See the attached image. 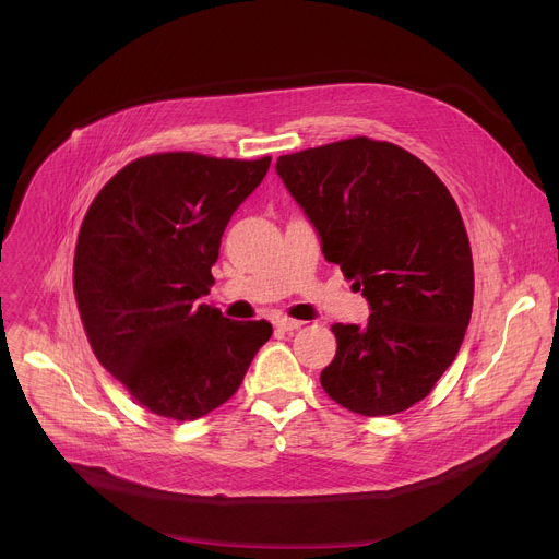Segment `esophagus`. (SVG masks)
I'll return each instance as SVG.
<instances>
[{
	"label": "esophagus",
	"mask_w": 559,
	"mask_h": 559,
	"mask_svg": "<svg viewBox=\"0 0 559 559\" xmlns=\"http://www.w3.org/2000/svg\"><path fill=\"white\" fill-rule=\"evenodd\" d=\"M274 325H276L278 330H283V332H294V330H298V328L302 325V321H296V319H287V317H281V319H276V321H274Z\"/></svg>",
	"instance_id": "obj_1"
}]
</instances>
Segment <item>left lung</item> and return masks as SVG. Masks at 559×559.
<instances>
[{"mask_svg": "<svg viewBox=\"0 0 559 559\" xmlns=\"http://www.w3.org/2000/svg\"><path fill=\"white\" fill-rule=\"evenodd\" d=\"M276 174L370 306L366 325H332L323 390L366 417L428 396L473 312V257L445 185L408 151L352 138L276 160Z\"/></svg>", "mask_w": 559, "mask_h": 559, "instance_id": "8db88e82", "label": "left lung"}]
</instances>
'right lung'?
<instances>
[{"label":"right lung","instance_id":"add662e5","mask_svg":"<svg viewBox=\"0 0 559 559\" xmlns=\"http://www.w3.org/2000/svg\"><path fill=\"white\" fill-rule=\"evenodd\" d=\"M270 163L156 154L91 202L73 263L80 317L97 361L151 413L191 421L216 411L272 336L267 321L200 302L223 231Z\"/></svg>","mask_w":559,"mask_h":559}]
</instances>
